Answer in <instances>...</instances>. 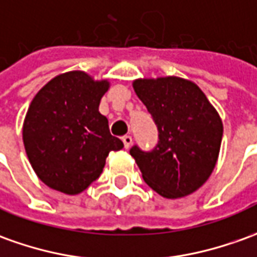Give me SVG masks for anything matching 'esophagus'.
<instances>
[{
	"mask_svg": "<svg viewBox=\"0 0 257 257\" xmlns=\"http://www.w3.org/2000/svg\"><path fill=\"white\" fill-rule=\"evenodd\" d=\"M123 144H124V148H130L133 144V139H132V136H124L123 137Z\"/></svg>",
	"mask_w": 257,
	"mask_h": 257,
	"instance_id": "obj_1",
	"label": "esophagus"
}]
</instances>
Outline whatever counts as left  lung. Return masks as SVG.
Masks as SVG:
<instances>
[{
    "instance_id": "left-lung-1",
    "label": "left lung",
    "mask_w": 257,
    "mask_h": 257,
    "mask_svg": "<svg viewBox=\"0 0 257 257\" xmlns=\"http://www.w3.org/2000/svg\"><path fill=\"white\" fill-rule=\"evenodd\" d=\"M134 91L158 128L151 151L133 146L147 185L166 199L196 192L214 171L222 121L196 84L178 77L137 79Z\"/></svg>"
}]
</instances>
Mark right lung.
Segmentation results:
<instances>
[{
	"label": "right lung",
	"mask_w": 257,
	"mask_h": 257,
	"mask_svg": "<svg viewBox=\"0 0 257 257\" xmlns=\"http://www.w3.org/2000/svg\"><path fill=\"white\" fill-rule=\"evenodd\" d=\"M107 88V81L70 71L53 78L33 98L25 117L24 144L44 185L78 194L100 176L109 152L123 148L99 113Z\"/></svg>",
	"instance_id": "1"
}]
</instances>
